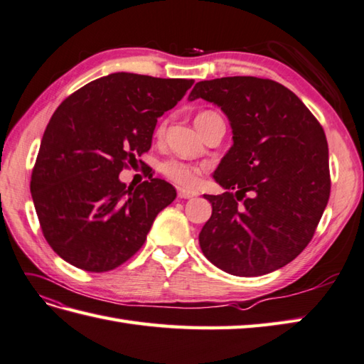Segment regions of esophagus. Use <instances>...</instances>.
Here are the masks:
<instances>
[{"label":"esophagus","instance_id":"34e87169","mask_svg":"<svg viewBox=\"0 0 364 364\" xmlns=\"http://www.w3.org/2000/svg\"><path fill=\"white\" fill-rule=\"evenodd\" d=\"M177 196H179L181 199H191V198H196L198 193H196V191H190V190L179 188V190H177Z\"/></svg>","mask_w":364,"mask_h":364}]
</instances>
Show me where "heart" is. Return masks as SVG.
<instances>
[{"instance_id": "heart-1", "label": "heart", "mask_w": 364, "mask_h": 364, "mask_svg": "<svg viewBox=\"0 0 364 364\" xmlns=\"http://www.w3.org/2000/svg\"><path fill=\"white\" fill-rule=\"evenodd\" d=\"M210 115H213V112H200L195 119L196 124ZM160 173L164 174L168 181L181 185L183 188L196 187L200 179V168L198 165H193V164H188V161H182L177 159L165 160L164 164L160 165Z\"/></svg>"}]
</instances>
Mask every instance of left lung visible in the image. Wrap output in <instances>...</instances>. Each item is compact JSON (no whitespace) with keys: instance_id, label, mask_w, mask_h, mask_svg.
Wrapping results in <instances>:
<instances>
[{"instance_id":"1","label":"left lung","mask_w":364,"mask_h":364,"mask_svg":"<svg viewBox=\"0 0 364 364\" xmlns=\"http://www.w3.org/2000/svg\"><path fill=\"white\" fill-rule=\"evenodd\" d=\"M198 98L221 107L233 134L213 174L228 191L204 195L212 216L199 233L203 254L233 276L276 271L310 243L328 203L324 129L291 90L271 79L200 80L188 96Z\"/></svg>"}]
</instances>
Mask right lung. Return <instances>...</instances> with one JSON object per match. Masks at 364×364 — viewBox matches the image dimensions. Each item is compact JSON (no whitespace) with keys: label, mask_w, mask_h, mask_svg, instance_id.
Wrapping results in <instances>:
<instances>
[{"label":"right lung","mask_w":364,"mask_h":364,"mask_svg":"<svg viewBox=\"0 0 364 364\" xmlns=\"http://www.w3.org/2000/svg\"><path fill=\"white\" fill-rule=\"evenodd\" d=\"M193 79L112 73L70 95L48 123L31 195L48 245L79 269L106 272L139 250L176 190L157 177L136 188L123 168L149 151L157 118Z\"/></svg>","instance_id":"1"}]
</instances>
